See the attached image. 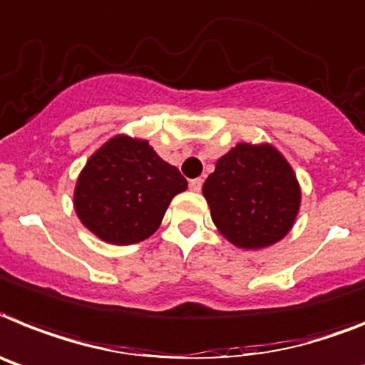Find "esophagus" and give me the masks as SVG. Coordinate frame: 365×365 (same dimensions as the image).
Listing matches in <instances>:
<instances>
[{"instance_id":"obj_1","label":"esophagus","mask_w":365,"mask_h":365,"mask_svg":"<svg viewBox=\"0 0 365 365\" xmlns=\"http://www.w3.org/2000/svg\"><path fill=\"white\" fill-rule=\"evenodd\" d=\"M202 183H204V180H202V178H195V180H191V182H189V189L195 192H198L202 189Z\"/></svg>"}]
</instances>
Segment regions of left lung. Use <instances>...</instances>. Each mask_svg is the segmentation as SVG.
I'll list each match as a JSON object with an SVG mask.
<instances>
[{"instance_id": "left-lung-1", "label": "left lung", "mask_w": 365, "mask_h": 365, "mask_svg": "<svg viewBox=\"0 0 365 365\" xmlns=\"http://www.w3.org/2000/svg\"><path fill=\"white\" fill-rule=\"evenodd\" d=\"M220 234L241 249H263L293 226L301 189L292 167L269 145H237L217 161L202 187Z\"/></svg>"}]
</instances>
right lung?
<instances>
[{"label": "right lung", "mask_w": 365, "mask_h": 365, "mask_svg": "<svg viewBox=\"0 0 365 365\" xmlns=\"http://www.w3.org/2000/svg\"><path fill=\"white\" fill-rule=\"evenodd\" d=\"M187 180L146 140L115 137L87 161L73 195L76 213L93 234L113 245L154 234L174 195Z\"/></svg>", "instance_id": "add662e5"}]
</instances>
